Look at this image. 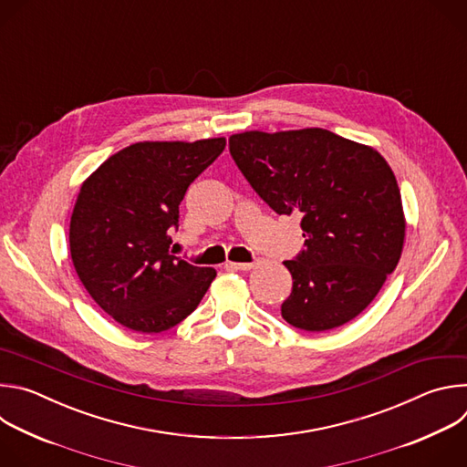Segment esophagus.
<instances>
[{"instance_id": "obj_1", "label": "esophagus", "mask_w": 467, "mask_h": 467, "mask_svg": "<svg viewBox=\"0 0 467 467\" xmlns=\"http://www.w3.org/2000/svg\"><path fill=\"white\" fill-rule=\"evenodd\" d=\"M253 262H227L225 268L229 270H240V272H249L253 268Z\"/></svg>"}]
</instances>
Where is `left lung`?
<instances>
[{"label": "left lung", "instance_id": "8db88e82", "mask_svg": "<svg viewBox=\"0 0 467 467\" xmlns=\"http://www.w3.org/2000/svg\"><path fill=\"white\" fill-rule=\"evenodd\" d=\"M229 151L277 214H301L305 247L285 265L283 317L310 332L357 317L401 258L405 216L395 175L371 148L327 129L249 130Z\"/></svg>", "mask_w": 467, "mask_h": 467}]
</instances>
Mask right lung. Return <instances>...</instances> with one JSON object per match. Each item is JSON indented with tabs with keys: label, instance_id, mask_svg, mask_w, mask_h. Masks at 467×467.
Segmentation results:
<instances>
[{
	"label": "right lung",
	"instance_id": "obj_1",
	"mask_svg": "<svg viewBox=\"0 0 467 467\" xmlns=\"http://www.w3.org/2000/svg\"><path fill=\"white\" fill-rule=\"evenodd\" d=\"M225 139L139 142L109 157L81 186L70 253L92 299L137 332H162L190 316L216 277L170 253L188 186Z\"/></svg>",
	"mask_w": 467,
	"mask_h": 467
}]
</instances>
